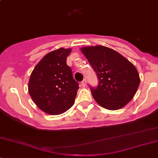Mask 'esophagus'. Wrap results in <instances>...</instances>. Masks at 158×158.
<instances>
[{
    "instance_id": "34e87169",
    "label": "esophagus",
    "mask_w": 158,
    "mask_h": 158,
    "mask_svg": "<svg viewBox=\"0 0 158 158\" xmlns=\"http://www.w3.org/2000/svg\"><path fill=\"white\" fill-rule=\"evenodd\" d=\"M81 85L82 86V87H85V86L87 85V80H86V79L83 80L82 82L81 83Z\"/></svg>"
}]
</instances>
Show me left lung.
Segmentation results:
<instances>
[{
    "label": "left lung",
    "mask_w": 158,
    "mask_h": 158,
    "mask_svg": "<svg viewBox=\"0 0 158 158\" xmlns=\"http://www.w3.org/2000/svg\"><path fill=\"white\" fill-rule=\"evenodd\" d=\"M81 51L97 73L99 84L91 87L97 103L110 110H117L133 99L140 84L134 64L118 52L103 46H85Z\"/></svg>",
    "instance_id": "8db88e82"
}]
</instances>
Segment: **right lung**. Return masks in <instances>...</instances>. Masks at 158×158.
I'll use <instances>...</instances> for the list:
<instances>
[{"label":"right lung","mask_w":158,"mask_h":158,"mask_svg":"<svg viewBox=\"0 0 158 158\" xmlns=\"http://www.w3.org/2000/svg\"><path fill=\"white\" fill-rule=\"evenodd\" d=\"M71 52V48H64L50 52L31 73L29 94L35 105L47 114L64 113L74 103L79 87L66 64Z\"/></svg>","instance_id":"right-lung-1"}]
</instances>
